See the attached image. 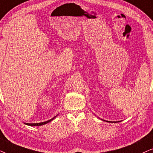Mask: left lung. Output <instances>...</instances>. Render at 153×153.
I'll use <instances>...</instances> for the list:
<instances>
[{
  "mask_svg": "<svg viewBox=\"0 0 153 153\" xmlns=\"http://www.w3.org/2000/svg\"><path fill=\"white\" fill-rule=\"evenodd\" d=\"M106 122H108V121H106ZM109 122V121H108ZM109 123H111V122H109ZM115 123H116V122H115Z\"/></svg>",
  "mask_w": 153,
  "mask_h": 153,
  "instance_id": "1",
  "label": "left lung"
}]
</instances>
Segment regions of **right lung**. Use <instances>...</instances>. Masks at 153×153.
<instances>
[{"instance_id":"add662e5","label":"right lung","mask_w":153,"mask_h":153,"mask_svg":"<svg viewBox=\"0 0 153 153\" xmlns=\"http://www.w3.org/2000/svg\"><path fill=\"white\" fill-rule=\"evenodd\" d=\"M56 116L55 117H54L53 118H52V119H50V120H48V121H45V122H43V123H25L26 125H29V126H33H33H41V125H45V124H47V123H50V122H51L52 120H53L54 119V118L56 117Z\"/></svg>"}]
</instances>
